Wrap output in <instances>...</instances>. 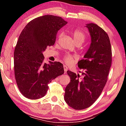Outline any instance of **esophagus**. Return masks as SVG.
<instances>
[{
  "label": "esophagus",
  "mask_w": 126,
  "mask_h": 126,
  "mask_svg": "<svg viewBox=\"0 0 126 126\" xmlns=\"http://www.w3.org/2000/svg\"><path fill=\"white\" fill-rule=\"evenodd\" d=\"M68 66H66V65H63V69H64L65 73H66L67 70H68Z\"/></svg>",
  "instance_id": "1"
}]
</instances>
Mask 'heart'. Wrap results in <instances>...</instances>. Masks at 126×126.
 <instances>
[{
	"mask_svg": "<svg viewBox=\"0 0 126 126\" xmlns=\"http://www.w3.org/2000/svg\"><path fill=\"white\" fill-rule=\"evenodd\" d=\"M63 35V33L61 32L58 36V39H60ZM73 37L75 42L76 44L81 45L84 42L85 39V35L83 32L81 30H76L73 32ZM77 59V57L75 55H72L70 54H65L63 57V60L67 64L70 65L74 63L76 60Z\"/></svg>",
	"mask_w": 126,
	"mask_h": 126,
	"instance_id": "1",
	"label": "heart"
}]
</instances>
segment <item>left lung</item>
<instances>
[{
	"mask_svg": "<svg viewBox=\"0 0 126 126\" xmlns=\"http://www.w3.org/2000/svg\"><path fill=\"white\" fill-rule=\"evenodd\" d=\"M90 34L91 42L84 59L78 62L83 72L82 79L79 74L68 70L70 81L65 88L64 99L75 110L88 108L100 95L107 81L111 68L112 51L108 34L96 24L85 26Z\"/></svg>",
	"mask_w": 126,
	"mask_h": 126,
	"instance_id": "obj_1",
	"label": "left lung"
}]
</instances>
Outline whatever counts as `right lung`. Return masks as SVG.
I'll use <instances>...</instances> for the list:
<instances>
[{"label": "right lung", "instance_id": "add662e5", "mask_svg": "<svg viewBox=\"0 0 126 126\" xmlns=\"http://www.w3.org/2000/svg\"><path fill=\"white\" fill-rule=\"evenodd\" d=\"M61 17L46 15L28 23L20 33L14 50V73L21 94L30 99L45 95L53 79L64 73L60 62L44 63L43 52L54 45L56 35L66 25Z\"/></svg>", "mask_w": 126, "mask_h": 126}]
</instances>
